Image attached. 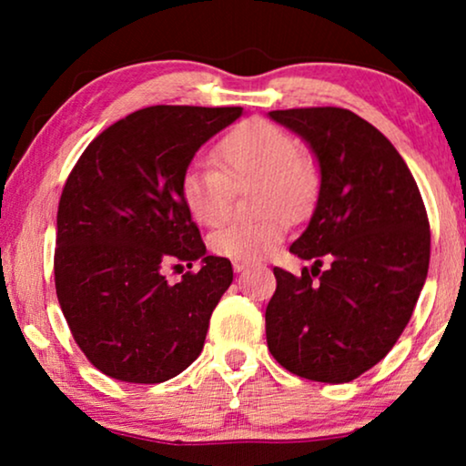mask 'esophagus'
I'll list each match as a JSON object with an SVG mask.
<instances>
[{
    "mask_svg": "<svg viewBox=\"0 0 466 466\" xmlns=\"http://www.w3.org/2000/svg\"><path fill=\"white\" fill-rule=\"evenodd\" d=\"M248 267H250V263H248V260H233V269L238 271V273L248 269Z\"/></svg>",
    "mask_w": 466,
    "mask_h": 466,
    "instance_id": "1",
    "label": "esophagus"
}]
</instances>
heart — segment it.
I'll return each instance as SVG.
<instances>
[{
	"mask_svg": "<svg viewBox=\"0 0 466 466\" xmlns=\"http://www.w3.org/2000/svg\"><path fill=\"white\" fill-rule=\"evenodd\" d=\"M214 165H190L182 174L184 208L203 227H218L231 214L233 187L254 188V201L267 212L257 220L233 222L209 238L214 254L258 260L282 244L290 218L308 214L318 193L311 161L299 155L297 139L269 120H246L216 144Z\"/></svg>",
	"mask_w": 466,
	"mask_h": 466,
	"instance_id": "b5f03b06",
	"label": "heart"
}]
</instances>
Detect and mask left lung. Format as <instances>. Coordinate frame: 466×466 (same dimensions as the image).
Masks as SVG:
<instances>
[{"label":"left lung","mask_w":466,"mask_h":466,"mask_svg":"<svg viewBox=\"0 0 466 466\" xmlns=\"http://www.w3.org/2000/svg\"><path fill=\"white\" fill-rule=\"evenodd\" d=\"M269 116L311 146L320 195L290 246L314 267H273L267 346L299 378L343 384L378 365L410 322L429 273V216L403 157L365 118L330 106Z\"/></svg>","instance_id":"1"}]
</instances>
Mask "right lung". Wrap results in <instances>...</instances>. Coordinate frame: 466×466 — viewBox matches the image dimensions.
I'll list each match as a JSON object with an SVG mask.
<instances>
[{
	"mask_svg": "<svg viewBox=\"0 0 466 466\" xmlns=\"http://www.w3.org/2000/svg\"><path fill=\"white\" fill-rule=\"evenodd\" d=\"M244 107L152 106L101 131L67 176L56 212L55 289L76 343L101 373L158 384L201 354L209 316L233 282L206 257L184 208L182 174ZM202 260L177 285L164 267Z\"/></svg>",
	"mask_w": 466,
	"mask_h": 466,
	"instance_id": "1",
	"label": "right lung"
}]
</instances>
